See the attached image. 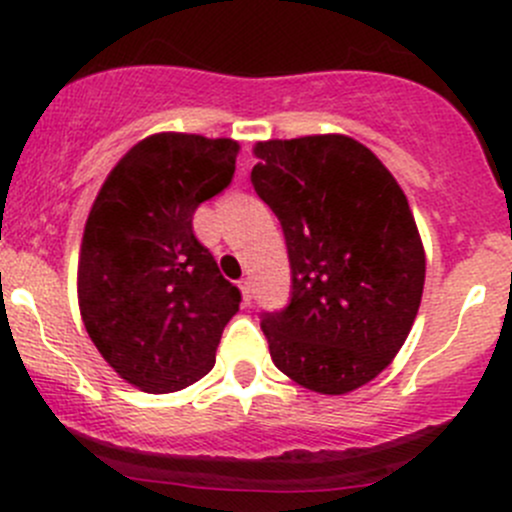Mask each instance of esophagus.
Listing matches in <instances>:
<instances>
[{"label": "esophagus", "mask_w": 512, "mask_h": 512, "mask_svg": "<svg viewBox=\"0 0 512 512\" xmlns=\"http://www.w3.org/2000/svg\"><path fill=\"white\" fill-rule=\"evenodd\" d=\"M240 289H242V299H245V304H250L252 302V280L250 277L240 280Z\"/></svg>", "instance_id": "34e87169"}]
</instances>
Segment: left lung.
<instances>
[{
  "label": "left lung",
  "instance_id": "8db88e82",
  "mask_svg": "<svg viewBox=\"0 0 512 512\" xmlns=\"http://www.w3.org/2000/svg\"><path fill=\"white\" fill-rule=\"evenodd\" d=\"M255 193L285 232L292 297L262 314L277 369L317 394L369 384L404 347L426 255L409 200L359 141L339 133L255 146Z\"/></svg>",
  "mask_w": 512,
  "mask_h": 512
}]
</instances>
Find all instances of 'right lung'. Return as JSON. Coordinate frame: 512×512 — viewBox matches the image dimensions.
I'll return each instance as SVG.
<instances>
[{
    "label": "right lung",
    "mask_w": 512,
    "mask_h": 512,
    "mask_svg": "<svg viewBox=\"0 0 512 512\" xmlns=\"http://www.w3.org/2000/svg\"><path fill=\"white\" fill-rule=\"evenodd\" d=\"M240 146L156 133L108 173L84 227L79 307L91 342L121 379L170 394L215 366L240 289L193 232L200 203L223 193Z\"/></svg>",
    "instance_id": "add662e5"
}]
</instances>
